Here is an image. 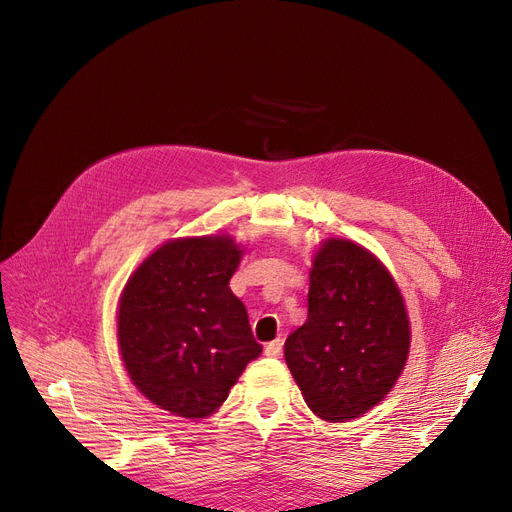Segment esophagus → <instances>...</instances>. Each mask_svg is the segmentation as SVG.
Returning <instances> with one entry per match:
<instances>
[{"mask_svg": "<svg viewBox=\"0 0 512 512\" xmlns=\"http://www.w3.org/2000/svg\"><path fill=\"white\" fill-rule=\"evenodd\" d=\"M282 348H284V340L276 338V340L265 344V355L267 357H280L282 355Z\"/></svg>", "mask_w": 512, "mask_h": 512, "instance_id": "esophagus-1", "label": "esophagus"}]
</instances>
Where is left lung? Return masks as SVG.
Masks as SVG:
<instances>
[{"instance_id":"obj_1","label":"left lung","mask_w":512,"mask_h":512,"mask_svg":"<svg viewBox=\"0 0 512 512\" xmlns=\"http://www.w3.org/2000/svg\"><path fill=\"white\" fill-rule=\"evenodd\" d=\"M307 301V321L284 344L292 378L317 417H361L405 369L411 328L402 294L373 253L330 238L313 259Z\"/></svg>"}]
</instances>
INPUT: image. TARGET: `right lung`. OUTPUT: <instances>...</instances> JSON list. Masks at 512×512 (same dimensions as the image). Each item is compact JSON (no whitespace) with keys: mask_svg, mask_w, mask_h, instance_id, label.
<instances>
[{"mask_svg":"<svg viewBox=\"0 0 512 512\" xmlns=\"http://www.w3.org/2000/svg\"><path fill=\"white\" fill-rule=\"evenodd\" d=\"M242 251L230 236L178 238L151 253L124 286L118 344L132 384L186 419L222 407L261 355L228 282Z\"/></svg>","mask_w":512,"mask_h":512,"instance_id":"right-lung-1","label":"right lung"}]
</instances>
